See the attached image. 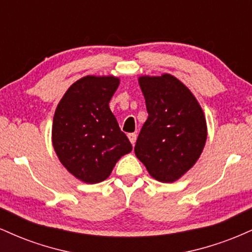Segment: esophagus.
Returning a JSON list of instances; mask_svg holds the SVG:
<instances>
[{
	"label": "esophagus",
	"mask_w": 252,
	"mask_h": 252,
	"mask_svg": "<svg viewBox=\"0 0 252 252\" xmlns=\"http://www.w3.org/2000/svg\"><path fill=\"white\" fill-rule=\"evenodd\" d=\"M128 137H129L130 142H131L132 146H134L135 142H136V134H135V132H131V134H129Z\"/></svg>",
	"instance_id": "obj_1"
}]
</instances>
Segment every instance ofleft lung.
I'll return each mask as SVG.
<instances>
[{"mask_svg":"<svg viewBox=\"0 0 252 252\" xmlns=\"http://www.w3.org/2000/svg\"><path fill=\"white\" fill-rule=\"evenodd\" d=\"M148 118L135 154L149 174L173 182L196 162L207 137L204 112L190 91L175 77H141Z\"/></svg>","mask_w":252,"mask_h":252,"instance_id":"obj_1","label":"left lung"}]
</instances>
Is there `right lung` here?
I'll return each instance as SVG.
<instances>
[{"mask_svg": "<svg viewBox=\"0 0 252 252\" xmlns=\"http://www.w3.org/2000/svg\"><path fill=\"white\" fill-rule=\"evenodd\" d=\"M118 84L115 77H84L66 91L54 114V150L63 166L86 184L105 180L132 149L109 108Z\"/></svg>", "mask_w": 252, "mask_h": 252, "instance_id": "right-lung-1", "label": "right lung"}]
</instances>
